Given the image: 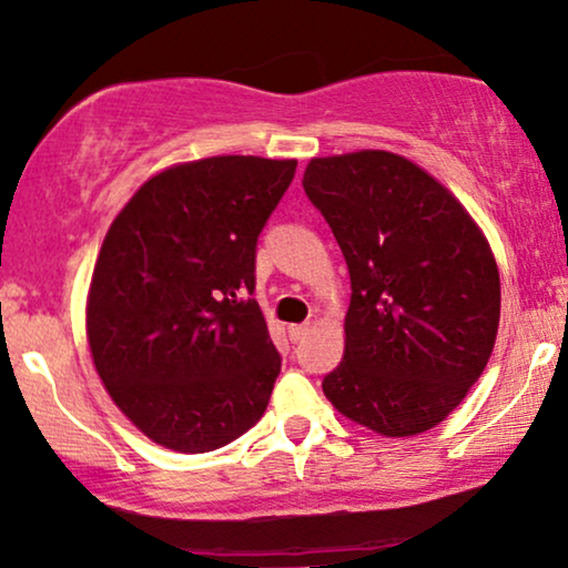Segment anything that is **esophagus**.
<instances>
[{
  "label": "esophagus",
  "mask_w": 568,
  "mask_h": 568,
  "mask_svg": "<svg viewBox=\"0 0 568 568\" xmlns=\"http://www.w3.org/2000/svg\"><path fill=\"white\" fill-rule=\"evenodd\" d=\"M307 332H311V326H307V324H292L290 328H286V334H290L292 342H300Z\"/></svg>",
  "instance_id": "obj_1"
}]
</instances>
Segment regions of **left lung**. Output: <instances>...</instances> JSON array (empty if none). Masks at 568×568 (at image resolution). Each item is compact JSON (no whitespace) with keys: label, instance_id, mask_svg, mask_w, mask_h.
<instances>
[{"label":"left lung","instance_id":"left-lung-1","mask_svg":"<svg viewBox=\"0 0 568 568\" xmlns=\"http://www.w3.org/2000/svg\"><path fill=\"white\" fill-rule=\"evenodd\" d=\"M349 271L345 355L324 376L334 408L387 437L439 422L485 371L500 276L471 215L410 160L316 158L303 179Z\"/></svg>","mask_w":568,"mask_h":568}]
</instances>
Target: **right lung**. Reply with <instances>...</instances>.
Wrapping results in <instances>:
<instances>
[{
    "label": "right lung",
    "instance_id": "obj_1",
    "mask_svg": "<svg viewBox=\"0 0 568 568\" xmlns=\"http://www.w3.org/2000/svg\"><path fill=\"white\" fill-rule=\"evenodd\" d=\"M297 160L207 158L150 179L113 221L87 332L118 408L158 445L207 453L257 424L282 355L252 300L257 236Z\"/></svg>",
    "mask_w": 568,
    "mask_h": 568
}]
</instances>
